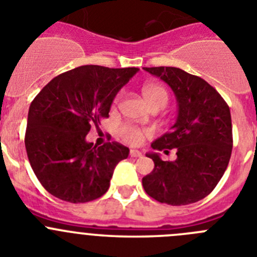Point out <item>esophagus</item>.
Masks as SVG:
<instances>
[{
  "label": "esophagus",
  "instance_id": "obj_1",
  "mask_svg": "<svg viewBox=\"0 0 257 257\" xmlns=\"http://www.w3.org/2000/svg\"><path fill=\"white\" fill-rule=\"evenodd\" d=\"M142 156H143L142 152L135 151V149H131L130 151V157H133V158H140Z\"/></svg>",
  "mask_w": 257,
  "mask_h": 257
}]
</instances>
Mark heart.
I'll return each mask as SVG.
<instances>
[{"mask_svg":"<svg viewBox=\"0 0 257 257\" xmlns=\"http://www.w3.org/2000/svg\"><path fill=\"white\" fill-rule=\"evenodd\" d=\"M142 94L144 96V100L147 101L151 108H158L163 109L167 105V101H169V92L163 86L157 85V83H149V85L143 86ZM119 96L115 99V101H118ZM121 139L123 140L126 144L128 145H140L144 142L145 136L148 135V131L143 130L140 127L134 126V124H123V126L119 127V131H118Z\"/></svg>","mask_w":257,"mask_h":257,"instance_id":"heart-1","label":"heart"}]
</instances>
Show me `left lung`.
Wrapping results in <instances>:
<instances>
[{
	"instance_id": "8db88e82",
	"label": "left lung",
	"mask_w": 257,
	"mask_h": 257,
	"mask_svg": "<svg viewBox=\"0 0 257 257\" xmlns=\"http://www.w3.org/2000/svg\"><path fill=\"white\" fill-rule=\"evenodd\" d=\"M172 88L178 100V118L171 131L152 143V148L176 160L162 161L148 153L153 171L143 178L148 196L161 203L184 206L208 196L228 167L233 148L231 117L221 95L198 76L175 67L144 68Z\"/></svg>"
}]
</instances>
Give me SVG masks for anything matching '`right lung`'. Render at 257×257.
I'll list each match as a JSON object with an SVG mask.
<instances>
[{
    "instance_id": "1",
    "label": "right lung",
    "mask_w": 257,
    "mask_h": 257,
    "mask_svg": "<svg viewBox=\"0 0 257 257\" xmlns=\"http://www.w3.org/2000/svg\"><path fill=\"white\" fill-rule=\"evenodd\" d=\"M138 70L82 65L52 78L32 101L26 149L50 194L70 203L105 194L115 166L130 151L117 142L97 148L86 135L109 117L114 96Z\"/></svg>"
}]
</instances>
